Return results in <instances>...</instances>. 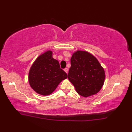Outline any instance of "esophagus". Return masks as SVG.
<instances>
[{
	"label": "esophagus",
	"mask_w": 132,
	"mask_h": 132,
	"mask_svg": "<svg viewBox=\"0 0 132 132\" xmlns=\"http://www.w3.org/2000/svg\"><path fill=\"white\" fill-rule=\"evenodd\" d=\"M64 71H65L66 73H68V68H65V69H64Z\"/></svg>",
	"instance_id": "obj_1"
}]
</instances>
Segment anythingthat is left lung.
<instances>
[{"label":"left lung","instance_id":"obj_1","mask_svg":"<svg viewBox=\"0 0 132 132\" xmlns=\"http://www.w3.org/2000/svg\"><path fill=\"white\" fill-rule=\"evenodd\" d=\"M70 61L68 79L78 93L84 97L97 94L105 79L104 70L97 59L90 53L78 50Z\"/></svg>","mask_w":132,"mask_h":132}]
</instances>
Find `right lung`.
I'll return each instance as SVG.
<instances>
[{
	"mask_svg": "<svg viewBox=\"0 0 132 132\" xmlns=\"http://www.w3.org/2000/svg\"><path fill=\"white\" fill-rule=\"evenodd\" d=\"M68 74L61 69L57 60L52 57V52L47 51L36 59L29 72V82L37 93L49 95L55 90Z\"/></svg>",
	"mask_w": 132,
	"mask_h": 132,
	"instance_id": "right-lung-1",
	"label": "right lung"
}]
</instances>
